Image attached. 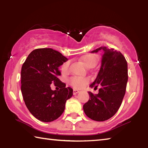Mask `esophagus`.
I'll use <instances>...</instances> for the list:
<instances>
[{
    "instance_id": "obj_1",
    "label": "esophagus",
    "mask_w": 148,
    "mask_h": 148,
    "mask_svg": "<svg viewBox=\"0 0 148 148\" xmlns=\"http://www.w3.org/2000/svg\"><path fill=\"white\" fill-rule=\"evenodd\" d=\"M79 92V91H78V90H77V89H74L73 90V94L74 95H76V94L78 93Z\"/></svg>"
}]
</instances>
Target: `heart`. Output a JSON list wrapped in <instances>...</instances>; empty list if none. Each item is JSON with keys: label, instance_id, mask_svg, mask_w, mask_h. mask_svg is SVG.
<instances>
[{"label": "heart", "instance_id": "heart-1", "mask_svg": "<svg viewBox=\"0 0 148 148\" xmlns=\"http://www.w3.org/2000/svg\"><path fill=\"white\" fill-rule=\"evenodd\" d=\"M81 61L87 68H93L98 62V58L93 54L88 53L81 57ZM70 66V61L64 62L61 66V70L63 72L69 71ZM89 79L82 77H72L69 80L70 84L76 89H82L89 83Z\"/></svg>", "mask_w": 148, "mask_h": 148}]
</instances>
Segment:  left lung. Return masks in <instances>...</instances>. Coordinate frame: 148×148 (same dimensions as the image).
<instances>
[{"mask_svg": "<svg viewBox=\"0 0 148 148\" xmlns=\"http://www.w3.org/2000/svg\"><path fill=\"white\" fill-rule=\"evenodd\" d=\"M102 51L101 66L91 87L97 88L98 94L89 91V99L83 108L86 116L94 121H104L116 114L122 103L128 81L127 62L120 51L100 47L91 51Z\"/></svg>", "mask_w": 148, "mask_h": 148, "instance_id": "left-lung-1", "label": "left lung"}]
</instances>
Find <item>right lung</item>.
I'll return each mask as SVG.
<instances>
[{
    "instance_id": "right-lung-1",
    "label": "right lung",
    "mask_w": 148,
    "mask_h": 148,
    "mask_svg": "<svg viewBox=\"0 0 148 148\" xmlns=\"http://www.w3.org/2000/svg\"><path fill=\"white\" fill-rule=\"evenodd\" d=\"M67 58L51 48H39L32 51L22 66L21 90L27 108L36 119L51 122L63 113L65 103L73 95L71 87L58 78L59 67ZM59 86L53 91L51 84Z\"/></svg>"
}]
</instances>
